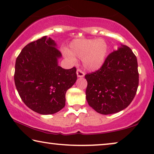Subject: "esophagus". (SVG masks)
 <instances>
[{
  "instance_id": "esophagus-1",
  "label": "esophagus",
  "mask_w": 154,
  "mask_h": 154,
  "mask_svg": "<svg viewBox=\"0 0 154 154\" xmlns=\"http://www.w3.org/2000/svg\"><path fill=\"white\" fill-rule=\"evenodd\" d=\"M76 74H77V76L79 78L83 77L85 75V73L82 72V71L80 69H78L76 71Z\"/></svg>"
}]
</instances>
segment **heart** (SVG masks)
<instances>
[{
  "label": "heart",
  "mask_w": 154,
  "mask_h": 154,
  "mask_svg": "<svg viewBox=\"0 0 154 154\" xmlns=\"http://www.w3.org/2000/svg\"><path fill=\"white\" fill-rule=\"evenodd\" d=\"M109 50L108 42L103 38L76 39L71 42L69 50L65 51V56L73 62L76 60L75 56L82 58L85 69L95 72L104 65Z\"/></svg>",
  "instance_id": "obj_1"
}]
</instances>
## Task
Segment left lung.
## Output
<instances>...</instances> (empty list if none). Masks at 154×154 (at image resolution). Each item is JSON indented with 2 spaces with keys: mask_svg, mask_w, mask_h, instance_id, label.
Listing matches in <instances>:
<instances>
[{
  "mask_svg": "<svg viewBox=\"0 0 154 154\" xmlns=\"http://www.w3.org/2000/svg\"><path fill=\"white\" fill-rule=\"evenodd\" d=\"M85 77L89 105L101 114L119 112L136 96L139 83L136 56L129 47L121 45L107 56L100 69Z\"/></svg>",
  "mask_w": 154,
  "mask_h": 154,
  "instance_id": "obj_1",
  "label": "left lung"
}]
</instances>
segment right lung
<instances>
[{"label":"right lung","mask_w":154,"mask_h":154,"mask_svg":"<svg viewBox=\"0 0 154 154\" xmlns=\"http://www.w3.org/2000/svg\"><path fill=\"white\" fill-rule=\"evenodd\" d=\"M55 41L46 36L27 44L16 58L14 82L26 105L42 115L65 105V94L77 80L76 69L58 65L62 56Z\"/></svg>","instance_id":"add662e5"}]
</instances>
